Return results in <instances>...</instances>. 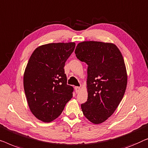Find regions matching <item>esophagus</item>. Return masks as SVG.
<instances>
[{"mask_svg":"<svg viewBox=\"0 0 148 148\" xmlns=\"http://www.w3.org/2000/svg\"><path fill=\"white\" fill-rule=\"evenodd\" d=\"M80 87H79V86H76L75 87V90H76V93H78L79 92H80Z\"/></svg>","mask_w":148,"mask_h":148,"instance_id":"34e87169","label":"esophagus"}]
</instances>
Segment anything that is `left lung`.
Masks as SVG:
<instances>
[{
	"instance_id": "1",
	"label": "left lung",
	"mask_w": 148,
	"mask_h": 148,
	"mask_svg": "<svg viewBox=\"0 0 148 148\" xmlns=\"http://www.w3.org/2000/svg\"><path fill=\"white\" fill-rule=\"evenodd\" d=\"M75 54L88 65V99L81 109L87 119L100 124L113 115L125 92L127 74L123 58L114 43L95 41L78 43Z\"/></svg>"
}]
</instances>
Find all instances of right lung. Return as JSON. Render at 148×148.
I'll list each match as a JSON object with an SVG mask.
<instances>
[{
	"mask_svg": "<svg viewBox=\"0 0 148 148\" xmlns=\"http://www.w3.org/2000/svg\"><path fill=\"white\" fill-rule=\"evenodd\" d=\"M76 43H52L37 47L29 60L23 86L30 111L49 123L58 117L72 99L74 88L67 84L64 67Z\"/></svg>",
	"mask_w": 148,
	"mask_h": 148,
	"instance_id": "1",
	"label": "right lung"
}]
</instances>
